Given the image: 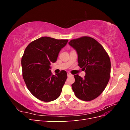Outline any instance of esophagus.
Here are the masks:
<instances>
[{
    "label": "esophagus",
    "instance_id": "obj_1",
    "mask_svg": "<svg viewBox=\"0 0 130 130\" xmlns=\"http://www.w3.org/2000/svg\"><path fill=\"white\" fill-rule=\"evenodd\" d=\"M67 75H68V76L69 77V76H73V75L70 73H67Z\"/></svg>",
    "mask_w": 130,
    "mask_h": 130
}]
</instances>
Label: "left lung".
<instances>
[{"label": "left lung", "instance_id": "8db88e82", "mask_svg": "<svg viewBox=\"0 0 130 130\" xmlns=\"http://www.w3.org/2000/svg\"><path fill=\"white\" fill-rule=\"evenodd\" d=\"M69 44L78 55V66L86 73L85 78L74 76L72 85L75 96L85 101L99 96L105 89L111 74V61L108 54L100 43L90 37L72 40Z\"/></svg>", "mask_w": 130, "mask_h": 130}]
</instances>
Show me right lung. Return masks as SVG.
I'll use <instances>...</instances> for the list:
<instances>
[{
  "mask_svg": "<svg viewBox=\"0 0 130 130\" xmlns=\"http://www.w3.org/2000/svg\"><path fill=\"white\" fill-rule=\"evenodd\" d=\"M68 41L43 37L26 48L21 61L23 77L27 89L38 99L49 102L60 96L67 74L62 70L54 75L50 66L56 61L58 53Z\"/></svg>",
  "mask_w": 130,
  "mask_h": 130,
  "instance_id": "obj_1",
  "label": "right lung"
}]
</instances>
